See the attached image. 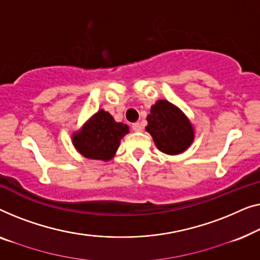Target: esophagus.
Returning a JSON list of instances; mask_svg holds the SVG:
<instances>
[{
  "label": "esophagus",
  "mask_w": 260,
  "mask_h": 260,
  "mask_svg": "<svg viewBox=\"0 0 260 260\" xmlns=\"http://www.w3.org/2000/svg\"><path fill=\"white\" fill-rule=\"evenodd\" d=\"M132 129H133L134 132H141L142 126L139 122H135V123H133V125H132Z\"/></svg>",
  "instance_id": "1"
}]
</instances>
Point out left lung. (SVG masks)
I'll use <instances>...</instances> for the list:
<instances>
[{
	"instance_id": "left-lung-1",
	"label": "left lung",
	"mask_w": 260,
	"mask_h": 260,
	"mask_svg": "<svg viewBox=\"0 0 260 260\" xmlns=\"http://www.w3.org/2000/svg\"><path fill=\"white\" fill-rule=\"evenodd\" d=\"M146 132L152 135L160 152L177 155L185 152L194 140V127L185 113L167 100H158L147 115Z\"/></svg>"
}]
</instances>
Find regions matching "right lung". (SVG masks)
<instances>
[{
	"label": "right lung",
	"mask_w": 260,
	"mask_h": 260,
	"mask_svg": "<svg viewBox=\"0 0 260 260\" xmlns=\"http://www.w3.org/2000/svg\"><path fill=\"white\" fill-rule=\"evenodd\" d=\"M128 133V126L116 122L108 112L100 109L73 133L72 142L85 158L108 161L115 155L121 139Z\"/></svg>",
	"instance_id": "add662e5"
}]
</instances>
